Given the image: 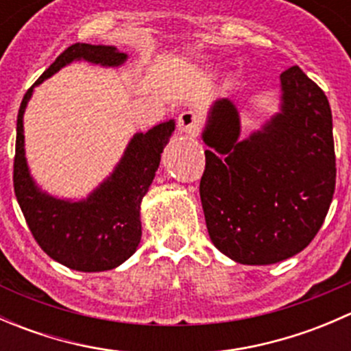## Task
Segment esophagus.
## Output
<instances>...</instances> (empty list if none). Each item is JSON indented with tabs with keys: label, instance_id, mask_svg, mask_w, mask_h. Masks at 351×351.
<instances>
[{
	"label": "esophagus",
	"instance_id": "34e87169",
	"mask_svg": "<svg viewBox=\"0 0 351 351\" xmlns=\"http://www.w3.org/2000/svg\"><path fill=\"white\" fill-rule=\"evenodd\" d=\"M200 115L193 110H185L178 115V129L185 134H192L195 136L198 134V129H200Z\"/></svg>",
	"mask_w": 351,
	"mask_h": 351
}]
</instances>
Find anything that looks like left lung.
<instances>
[{
  "instance_id": "1",
  "label": "left lung",
  "mask_w": 351,
  "mask_h": 351,
  "mask_svg": "<svg viewBox=\"0 0 351 351\" xmlns=\"http://www.w3.org/2000/svg\"><path fill=\"white\" fill-rule=\"evenodd\" d=\"M284 105L261 132L238 141V110L212 108L204 141L200 198L221 253L270 265L302 251L323 226L336 185L331 107L324 91L292 66L280 74Z\"/></svg>"
}]
</instances>
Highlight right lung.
I'll return each mask as SVG.
<instances>
[{
    "instance_id": "obj_1",
    "label": "right lung",
    "mask_w": 351,
    "mask_h": 351,
    "mask_svg": "<svg viewBox=\"0 0 351 351\" xmlns=\"http://www.w3.org/2000/svg\"><path fill=\"white\" fill-rule=\"evenodd\" d=\"M127 56L110 45L73 44L58 56L34 83L38 84L74 59L101 66H119ZM34 86L28 88L16 119L13 189L28 229L38 246L67 268L104 271L132 256L141 243L139 208L175 122L159 123L136 134L115 173L84 202H64L38 192L23 156V112Z\"/></svg>"
}]
</instances>
